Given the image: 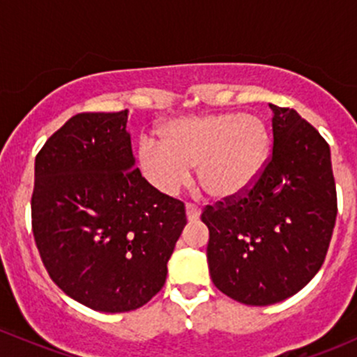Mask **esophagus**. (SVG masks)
Segmentation results:
<instances>
[{
    "mask_svg": "<svg viewBox=\"0 0 357 357\" xmlns=\"http://www.w3.org/2000/svg\"><path fill=\"white\" fill-rule=\"evenodd\" d=\"M186 217H188L190 222H195V220L200 219V208L193 204H186Z\"/></svg>",
    "mask_w": 357,
    "mask_h": 357,
    "instance_id": "1",
    "label": "esophagus"
}]
</instances>
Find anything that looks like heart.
Listing matches in <instances>:
<instances>
[{"instance_id": "obj_1", "label": "heart", "mask_w": 357, "mask_h": 357, "mask_svg": "<svg viewBox=\"0 0 357 357\" xmlns=\"http://www.w3.org/2000/svg\"><path fill=\"white\" fill-rule=\"evenodd\" d=\"M160 142L142 138L138 167L162 195H176L197 166L200 188L217 202H231L253 188L268 166L272 137L258 116L241 112L183 116L159 130Z\"/></svg>"}]
</instances>
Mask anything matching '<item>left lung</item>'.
Segmentation results:
<instances>
[{
    "label": "left lung",
    "instance_id": "1",
    "mask_svg": "<svg viewBox=\"0 0 357 357\" xmlns=\"http://www.w3.org/2000/svg\"><path fill=\"white\" fill-rule=\"evenodd\" d=\"M268 166L246 195L207 205L212 282L234 301H284L324 265L337 217L335 179L325 138L294 109L268 104Z\"/></svg>",
    "mask_w": 357,
    "mask_h": 357
}]
</instances>
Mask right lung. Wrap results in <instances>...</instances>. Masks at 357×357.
I'll return each instance as SVG.
<instances>
[{
  "mask_svg": "<svg viewBox=\"0 0 357 357\" xmlns=\"http://www.w3.org/2000/svg\"><path fill=\"white\" fill-rule=\"evenodd\" d=\"M128 111L80 112L36 157L32 232L52 282L104 313L147 305L186 226L181 200L135 167Z\"/></svg>",
  "mask_w": 357,
  "mask_h": 357,
  "instance_id": "obj_1",
  "label": "right lung"
}]
</instances>
